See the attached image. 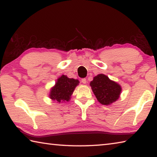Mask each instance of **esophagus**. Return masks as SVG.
Returning <instances> with one entry per match:
<instances>
[{
	"instance_id": "obj_1",
	"label": "esophagus",
	"mask_w": 157,
	"mask_h": 157,
	"mask_svg": "<svg viewBox=\"0 0 157 157\" xmlns=\"http://www.w3.org/2000/svg\"><path fill=\"white\" fill-rule=\"evenodd\" d=\"M81 82H82V83H83V84H86L87 81H86V78H82V79H81Z\"/></svg>"
}]
</instances>
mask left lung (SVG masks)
I'll return each mask as SVG.
<instances>
[{"mask_svg": "<svg viewBox=\"0 0 157 157\" xmlns=\"http://www.w3.org/2000/svg\"><path fill=\"white\" fill-rule=\"evenodd\" d=\"M90 86L94 95L103 105H110L119 98L121 87L110 81L104 74H98L90 82Z\"/></svg>", "mask_w": 157, "mask_h": 157, "instance_id": "1", "label": "left lung"}]
</instances>
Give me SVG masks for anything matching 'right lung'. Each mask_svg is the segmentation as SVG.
I'll return each instance as SVG.
<instances>
[{
    "instance_id": "right-lung-1",
    "label": "right lung",
    "mask_w": 157,
    "mask_h": 157,
    "mask_svg": "<svg viewBox=\"0 0 157 157\" xmlns=\"http://www.w3.org/2000/svg\"><path fill=\"white\" fill-rule=\"evenodd\" d=\"M78 83L77 79L69 78L67 76L63 75L58 79L56 86L51 89L50 98L58 102L68 101Z\"/></svg>"
}]
</instances>
